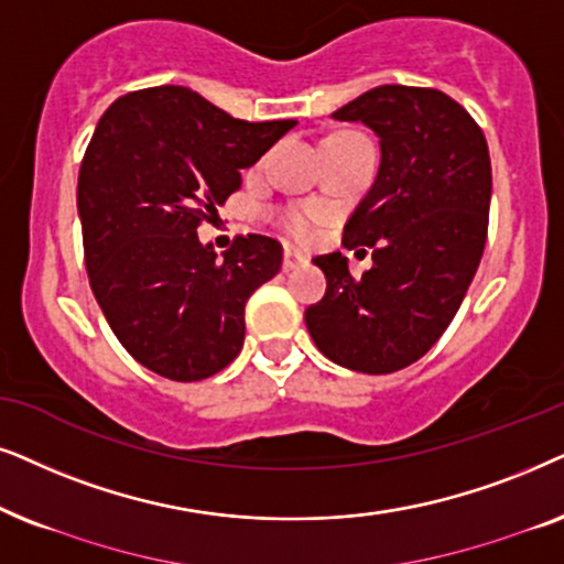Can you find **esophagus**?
Returning a JSON list of instances; mask_svg holds the SVG:
<instances>
[{"label":"esophagus","instance_id":"obj_1","mask_svg":"<svg viewBox=\"0 0 564 564\" xmlns=\"http://www.w3.org/2000/svg\"><path fill=\"white\" fill-rule=\"evenodd\" d=\"M304 262H306V254L291 250V247L286 252H283V270H286V273H289V270L299 268V265H304Z\"/></svg>","mask_w":564,"mask_h":564}]
</instances>
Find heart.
Instances as JSON below:
<instances>
[{"label":"heart","mask_w":564,"mask_h":564,"mask_svg":"<svg viewBox=\"0 0 564 564\" xmlns=\"http://www.w3.org/2000/svg\"><path fill=\"white\" fill-rule=\"evenodd\" d=\"M337 137H345V133H337ZM283 224L294 237H312L314 224H317V214L310 212V208H296V212H289L283 216Z\"/></svg>","instance_id":"obj_1"}]
</instances>
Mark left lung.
<instances>
[{
    "mask_svg": "<svg viewBox=\"0 0 564 564\" xmlns=\"http://www.w3.org/2000/svg\"><path fill=\"white\" fill-rule=\"evenodd\" d=\"M377 133V180L345 224L343 245L373 247L352 278L340 252L312 262L327 278L304 312L337 366L392 373L415 364L452 325L487 239L492 170L485 133L438 89L381 85L333 112Z\"/></svg>",
    "mask_w": 564,
    "mask_h": 564,
    "instance_id": "8db88e82",
    "label": "left lung"
}]
</instances>
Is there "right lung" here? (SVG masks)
I'll use <instances>...</instances> for the list:
<instances>
[{"label":"right lung","instance_id":"1","mask_svg":"<svg viewBox=\"0 0 564 564\" xmlns=\"http://www.w3.org/2000/svg\"><path fill=\"white\" fill-rule=\"evenodd\" d=\"M294 126L247 123L175 85L118 97L97 120L77 183L85 265L110 329L149 371L200 381L242 350L245 304L283 247L247 235L219 258L198 224Z\"/></svg>","mask_w":564,"mask_h":564}]
</instances>
